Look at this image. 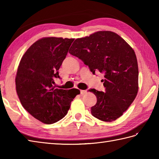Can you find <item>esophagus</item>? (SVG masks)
Here are the masks:
<instances>
[{
    "mask_svg": "<svg viewBox=\"0 0 159 159\" xmlns=\"http://www.w3.org/2000/svg\"><path fill=\"white\" fill-rule=\"evenodd\" d=\"M86 93H87L86 90H80V94H81V95H84V94H85Z\"/></svg>",
    "mask_w": 159,
    "mask_h": 159,
    "instance_id": "obj_1",
    "label": "esophagus"
}]
</instances>
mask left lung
<instances>
[{"instance_id": "8db88e82", "label": "left lung", "mask_w": 159, "mask_h": 159, "mask_svg": "<svg viewBox=\"0 0 159 159\" xmlns=\"http://www.w3.org/2000/svg\"><path fill=\"white\" fill-rule=\"evenodd\" d=\"M69 52L81 59L93 74H104L105 92L89 90L97 98L96 104L91 108L92 116L104 121H113L122 116L139 89L134 50L117 33L104 31L76 39Z\"/></svg>"}]
</instances>
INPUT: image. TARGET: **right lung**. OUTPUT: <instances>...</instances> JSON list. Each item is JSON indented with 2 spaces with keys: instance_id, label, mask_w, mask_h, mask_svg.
<instances>
[{
  "instance_id": "obj_1",
  "label": "right lung",
  "mask_w": 159,
  "mask_h": 159,
  "mask_svg": "<svg viewBox=\"0 0 159 159\" xmlns=\"http://www.w3.org/2000/svg\"><path fill=\"white\" fill-rule=\"evenodd\" d=\"M74 39L43 38L22 56L16 76V92L22 107L42 122L51 124L61 120L71 102L80 93L77 89L55 88L54 79Z\"/></svg>"
}]
</instances>
